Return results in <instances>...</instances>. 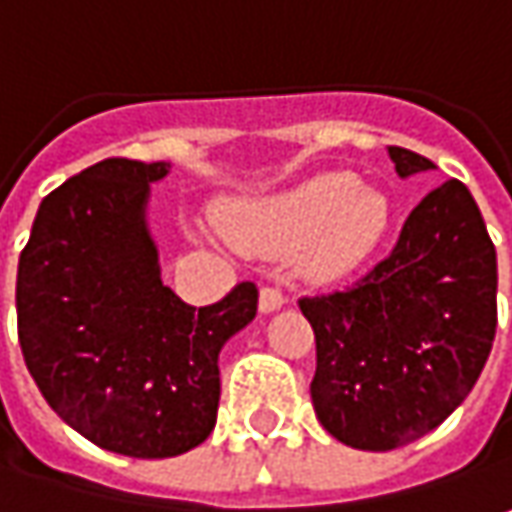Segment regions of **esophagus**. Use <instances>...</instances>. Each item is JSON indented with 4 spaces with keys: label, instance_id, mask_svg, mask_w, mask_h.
Returning <instances> with one entry per match:
<instances>
[{
    "label": "esophagus",
    "instance_id": "obj_1",
    "mask_svg": "<svg viewBox=\"0 0 512 512\" xmlns=\"http://www.w3.org/2000/svg\"><path fill=\"white\" fill-rule=\"evenodd\" d=\"M283 303H286V297H283V291L274 289V286H266V289H260V300H257V306L263 314H272V311L283 309Z\"/></svg>",
    "mask_w": 512,
    "mask_h": 512
}]
</instances>
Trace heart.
<instances>
[{
	"label": "heart",
	"instance_id": "1",
	"mask_svg": "<svg viewBox=\"0 0 512 512\" xmlns=\"http://www.w3.org/2000/svg\"><path fill=\"white\" fill-rule=\"evenodd\" d=\"M221 232L240 252L280 255L300 246L297 269L337 283L374 255L391 223L388 198L354 172L314 175L303 184L243 198L221 212Z\"/></svg>",
	"mask_w": 512,
	"mask_h": 512
}]
</instances>
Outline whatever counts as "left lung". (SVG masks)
<instances>
[{"mask_svg":"<svg viewBox=\"0 0 512 512\" xmlns=\"http://www.w3.org/2000/svg\"><path fill=\"white\" fill-rule=\"evenodd\" d=\"M397 175L436 169L388 147ZM496 249L465 184L431 189L391 257L354 289L306 297L320 425L357 450H394L442 425L470 394L496 337Z\"/></svg>","mask_w":512,"mask_h":512,"instance_id":"obj_1","label":"left lung"}]
</instances>
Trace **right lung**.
Segmentation results:
<instances>
[{"mask_svg":"<svg viewBox=\"0 0 512 512\" xmlns=\"http://www.w3.org/2000/svg\"><path fill=\"white\" fill-rule=\"evenodd\" d=\"M169 161L107 158L47 195L16 274L19 343L47 405L98 448L167 459L215 428L223 345L255 283L192 309L161 280L150 186Z\"/></svg>","mask_w":512,"mask_h":512,"instance_id":"1","label":"right lung"}]
</instances>
